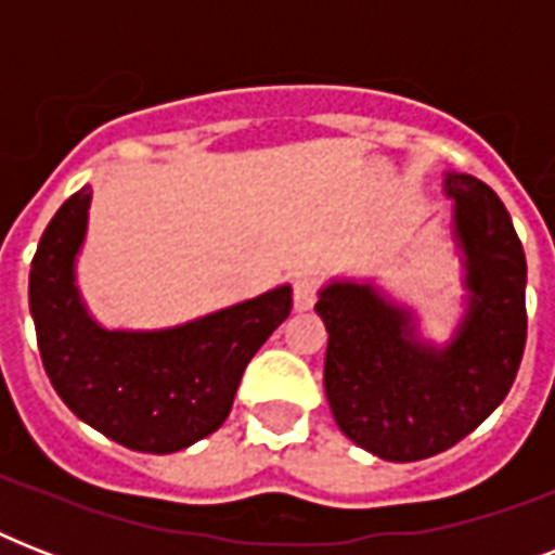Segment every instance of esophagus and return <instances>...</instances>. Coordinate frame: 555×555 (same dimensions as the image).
<instances>
[{"label":"esophagus","instance_id":"1","mask_svg":"<svg viewBox=\"0 0 555 555\" xmlns=\"http://www.w3.org/2000/svg\"><path fill=\"white\" fill-rule=\"evenodd\" d=\"M317 302V285L311 279H296L294 282V308L296 311H311Z\"/></svg>","mask_w":555,"mask_h":555}]
</instances>
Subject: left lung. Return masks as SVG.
<instances>
[{"label": "left lung", "mask_w": 555, "mask_h": 555, "mask_svg": "<svg viewBox=\"0 0 555 555\" xmlns=\"http://www.w3.org/2000/svg\"><path fill=\"white\" fill-rule=\"evenodd\" d=\"M443 195L466 291L449 343L423 339L412 308L371 279H331L317 302L334 421L357 447L397 464L438 455L478 429L525 354L527 261L507 207L464 172H443Z\"/></svg>", "instance_id": "left-lung-1"}]
</instances>
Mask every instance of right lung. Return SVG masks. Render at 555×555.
<instances>
[{
  "label": "right lung",
  "instance_id": "right-lung-1",
  "mask_svg": "<svg viewBox=\"0 0 555 555\" xmlns=\"http://www.w3.org/2000/svg\"><path fill=\"white\" fill-rule=\"evenodd\" d=\"M91 186L56 209L30 261L28 302L63 403L120 447L169 455L227 421L253 354L291 313V285L158 331L103 328L77 287Z\"/></svg>",
  "mask_w": 555,
  "mask_h": 555
}]
</instances>
